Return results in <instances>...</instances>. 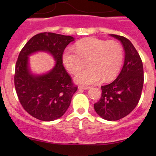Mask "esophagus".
Returning <instances> with one entry per match:
<instances>
[{
	"label": "esophagus",
	"mask_w": 156,
	"mask_h": 156,
	"mask_svg": "<svg viewBox=\"0 0 156 156\" xmlns=\"http://www.w3.org/2000/svg\"><path fill=\"white\" fill-rule=\"evenodd\" d=\"M79 89H84V90H87V89H89L90 87H83V86H80L79 87H78Z\"/></svg>",
	"instance_id": "obj_1"
}]
</instances>
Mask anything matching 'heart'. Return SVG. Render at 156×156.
I'll return each instance as SVG.
<instances>
[{
  "instance_id": "obj_1",
  "label": "heart",
  "mask_w": 156,
  "mask_h": 156,
  "mask_svg": "<svg viewBox=\"0 0 156 156\" xmlns=\"http://www.w3.org/2000/svg\"><path fill=\"white\" fill-rule=\"evenodd\" d=\"M76 50L66 48L62 54V62L73 74L79 72L87 62L88 67L75 78L78 83L89 85L103 79L108 81L117 77L122 66L124 52L117 41L90 37L77 42Z\"/></svg>"
}]
</instances>
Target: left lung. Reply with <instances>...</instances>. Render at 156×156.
I'll return each instance as SVG.
<instances>
[{
    "instance_id": "left-lung-1",
    "label": "left lung",
    "mask_w": 156,
    "mask_h": 156,
    "mask_svg": "<svg viewBox=\"0 0 156 156\" xmlns=\"http://www.w3.org/2000/svg\"><path fill=\"white\" fill-rule=\"evenodd\" d=\"M110 36L122 44L124 65L112 83L102 86L101 98L94 103V108L103 119L116 121L129 114L139 103L144 83V69L139 54L129 39L122 36Z\"/></svg>"
}]
</instances>
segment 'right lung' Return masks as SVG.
<instances>
[{
  "instance_id": "obj_1",
  "label": "right lung",
  "mask_w": 156,
  "mask_h": 156,
  "mask_svg": "<svg viewBox=\"0 0 156 156\" xmlns=\"http://www.w3.org/2000/svg\"><path fill=\"white\" fill-rule=\"evenodd\" d=\"M74 39L70 36L44 32L30 39L20 53L15 66L16 92L23 108L36 119L55 120L70 105L78 87L64 69L62 54ZM37 51L50 53L56 62L55 67L44 74H34L30 69L29 56Z\"/></svg>"
}]
</instances>
